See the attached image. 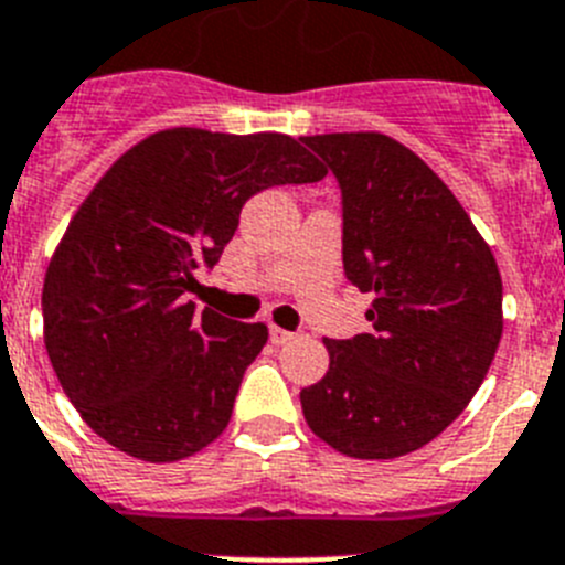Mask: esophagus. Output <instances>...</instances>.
Listing matches in <instances>:
<instances>
[{"label": "esophagus", "mask_w": 565, "mask_h": 565, "mask_svg": "<svg viewBox=\"0 0 565 565\" xmlns=\"http://www.w3.org/2000/svg\"><path fill=\"white\" fill-rule=\"evenodd\" d=\"M269 341L276 343V347H284V343L296 341V332L281 330V327H269Z\"/></svg>", "instance_id": "34e87169"}]
</instances>
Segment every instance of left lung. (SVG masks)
<instances>
[{"label": "left lung", "instance_id": "obj_1", "mask_svg": "<svg viewBox=\"0 0 565 565\" xmlns=\"http://www.w3.org/2000/svg\"><path fill=\"white\" fill-rule=\"evenodd\" d=\"M338 179L343 273L372 292V332L327 338L330 370L301 390L323 444L361 460L438 438L483 384L503 335L492 249L452 190L384 134L303 136Z\"/></svg>", "mask_w": 565, "mask_h": 565}]
</instances>
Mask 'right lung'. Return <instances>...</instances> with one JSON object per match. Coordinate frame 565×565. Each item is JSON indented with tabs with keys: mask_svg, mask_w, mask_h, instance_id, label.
<instances>
[{
	"mask_svg": "<svg viewBox=\"0 0 565 565\" xmlns=\"http://www.w3.org/2000/svg\"><path fill=\"white\" fill-rule=\"evenodd\" d=\"M323 175L292 136L199 127L159 130L113 161L42 287L47 358L99 438L130 458L173 463L227 429L269 332L195 310V269L222 258L249 195Z\"/></svg>",
	"mask_w": 565,
	"mask_h": 565,
	"instance_id": "1",
	"label": "right lung"
}]
</instances>
